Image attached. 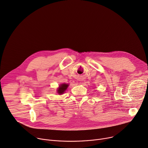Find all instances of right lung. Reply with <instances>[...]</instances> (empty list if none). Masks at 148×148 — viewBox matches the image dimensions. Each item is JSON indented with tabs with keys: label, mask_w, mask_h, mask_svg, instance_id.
Segmentation results:
<instances>
[{
	"label": "right lung",
	"mask_w": 148,
	"mask_h": 148,
	"mask_svg": "<svg viewBox=\"0 0 148 148\" xmlns=\"http://www.w3.org/2000/svg\"><path fill=\"white\" fill-rule=\"evenodd\" d=\"M69 86V84H65V83L60 84V86H59V87L57 89V92L60 95H62V94H63L65 92V91L67 89V88H68Z\"/></svg>",
	"instance_id": "add662e5"
}]
</instances>
